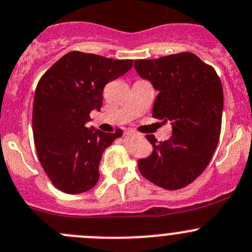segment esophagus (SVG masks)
<instances>
[{
    "instance_id": "1",
    "label": "esophagus",
    "mask_w": 252,
    "mask_h": 252,
    "mask_svg": "<svg viewBox=\"0 0 252 252\" xmlns=\"http://www.w3.org/2000/svg\"><path fill=\"white\" fill-rule=\"evenodd\" d=\"M131 133H132V131H130V130L125 131V135H131Z\"/></svg>"
}]
</instances>
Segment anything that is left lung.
<instances>
[{"instance_id": "left-lung-1", "label": "left lung", "mask_w": 252, "mask_h": 252, "mask_svg": "<svg viewBox=\"0 0 252 252\" xmlns=\"http://www.w3.org/2000/svg\"><path fill=\"white\" fill-rule=\"evenodd\" d=\"M135 68L153 84L158 95L155 119L172 121V137L156 145L152 153L138 159V169L147 181L176 190L202 174L218 146L221 131L224 95L220 78L212 65L189 52L138 59Z\"/></svg>"}]
</instances>
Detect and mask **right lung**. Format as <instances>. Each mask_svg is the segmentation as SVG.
Listing matches in <instances>:
<instances>
[{
  "instance_id": "right-lung-1",
  "label": "right lung",
  "mask_w": 252,
  "mask_h": 252,
  "mask_svg": "<svg viewBox=\"0 0 252 252\" xmlns=\"http://www.w3.org/2000/svg\"><path fill=\"white\" fill-rule=\"evenodd\" d=\"M131 59L70 52L42 75L33 101V138L38 159L52 184L66 194L92 189L99 181L102 152L122 131L88 130L93 110L102 106L109 81L127 73Z\"/></svg>"
}]
</instances>
